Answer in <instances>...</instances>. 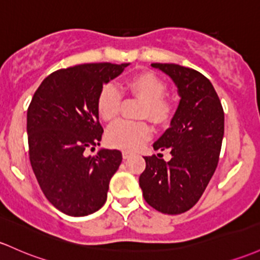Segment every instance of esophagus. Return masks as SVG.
<instances>
[{
  "label": "esophagus",
  "mask_w": 260,
  "mask_h": 260,
  "mask_svg": "<svg viewBox=\"0 0 260 260\" xmlns=\"http://www.w3.org/2000/svg\"><path fill=\"white\" fill-rule=\"evenodd\" d=\"M122 155H123V159H128L131 155H132V153L128 152V150H123V152H122Z\"/></svg>",
  "instance_id": "1"
}]
</instances>
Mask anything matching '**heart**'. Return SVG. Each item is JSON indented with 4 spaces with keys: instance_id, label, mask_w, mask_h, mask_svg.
Here are the masks:
<instances>
[{
    "instance_id": "b5f03b06",
    "label": "heart",
    "mask_w": 260,
    "mask_h": 260,
    "mask_svg": "<svg viewBox=\"0 0 260 260\" xmlns=\"http://www.w3.org/2000/svg\"><path fill=\"white\" fill-rule=\"evenodd\" d=\"M124 87L145 101L142 116L149 117L156 123H164L174 112L172 100L165 98L167 84L153 71H141L125 81ZM122 105V95L115 85H106L98 99L99 115L105 122L118 118ZM150 127L145 122L121 121L113 124L106 133L111 147L125 150H136L149 139Z\"/></svg>"
}]
</instances>
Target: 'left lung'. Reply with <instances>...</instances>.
<instances>
[{
    "instance_id": "left-lung-1",
    "label": "left lung",
    "mask_w": 260,
    "mask_h": 260,
    "mask_svg": "<svg viewBox=\"0 0 260 260\" xmlns=\"http://www.w3.org/2000/svg\"><path fill=\"white\" fill-rule=\"evenodd\" d=\"M152 67L173 79L181 99L170 127L153 144L155 150L169 149L172 159L144 156L139 186L153 209L179 215L199 201L217 168L224 113L217 92L201 73L176 64Z\"/></svg>"
}]
</instances>
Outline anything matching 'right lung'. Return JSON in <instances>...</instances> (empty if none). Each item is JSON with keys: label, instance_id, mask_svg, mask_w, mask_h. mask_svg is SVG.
Masks as SVG:
<instances>
[{"label": "right lung", "instance_id": "add662e5", "mask_svg": "<svg viewBox=\"0 0 260 260\" xmlns=\"http://www.w3.org/2000/svg\"><path fill=\"white\" fill-rule=\"evenodd\" d=\"M129 64L92 62L56 70L37 88L27 111L29 160L48 201L62 213L87 216L101 209L122 161L100 145L98 99L105 84Z\"/></svg>", "mask_w": 260, "mask_h": 260}]
</instances>
